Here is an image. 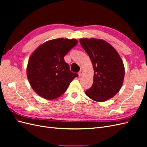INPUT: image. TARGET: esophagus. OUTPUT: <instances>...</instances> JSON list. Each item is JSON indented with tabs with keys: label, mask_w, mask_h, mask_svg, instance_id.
I'll use <instances>...</instances> for the list:
<instances>
[{
	"label": "esophagus",
	"mask_w": 147,
	"mask_h": 147,
	"mask_svg": "<svg viewBox=\"0 0 147 147\" xmlns=\"http://www.w3.org/2000/svg\"><path fill=\"white\" fill-rule=\"evenodd\" d=\"M83 71L82 70H81L80 71V72H78V75H79V77H81L82 75H83Z\"/></svg>",
	"instance_id": "esophagus-1"
}]
</instances>
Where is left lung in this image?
<instances>
[{
	"label": "left lung",
	"mask_w": 147,
	"mask_h": 147,
	"mask_svg": "<svg viewBox=\"0 0 147 147\" xmlns=\"http://www.w3.org/2000/svg\"><path fill=\"white\" fill-rule=\"evenodd\" d=\"M80 43L90 56L94 72L92 85L86 90V95L97 102L112 98L123 83L125 70L121 58L104 40L80 38Z\"/></svg>",
	"instance_id": "left-lung-1"
}]
</instances>
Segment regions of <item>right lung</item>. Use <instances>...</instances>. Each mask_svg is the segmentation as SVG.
Listing matches in <instances>:
<instances>
[{
  "mask_svg": "<svg viewBox=\"0 0 147 147\" xmlns=\"http://www.w3.org/2000/svg\"><path fill=\"white\" fill-rule=\"evenodd\" d=\"M77 43L75 38L51 40L40 45L30 55L27 76L31 87L38 96L48 100L59 97L78 76L71 72L64 59Z\"/></svg>",
  "mask_w": 147,
  "mask_h": 147,
  "instance_id": "add662e5",
  "label": "right lung"
}]
</instances>
